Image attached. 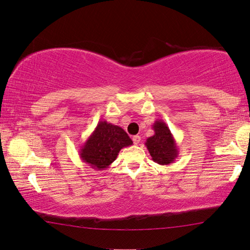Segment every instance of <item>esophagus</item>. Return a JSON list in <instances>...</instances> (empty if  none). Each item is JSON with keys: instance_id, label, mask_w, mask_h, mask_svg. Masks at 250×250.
<instances>
[{"instance_id": "34e87169", "label": "esophagus", "mask_w": 250, "mask_h": 250, "mask_svg": "<svg viewBox=\"0 0 250 250\" xmlns=\"http://www.w3.org/2000/svg\"><path fill=\"white\" fill-rule=\"evenodd\" d=\"M132 141H133V144L135 145H138L140 143V136H133L132 137Z\"/></svg>"}]
</instances>
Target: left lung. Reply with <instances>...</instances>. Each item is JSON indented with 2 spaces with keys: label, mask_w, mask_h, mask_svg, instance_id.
Segmentation results:
<instances>
[{
  "label": "left lung",
  "mask_w": 250,
  "mask_h": 250,
  "mask_svg": "<svg viewBox=\"0 0 250 250\" xmlns=\"http://www.w3.org/2000/svg\"><path fill=\"white\" fill-rule=\"evenodd\" d=\"M152 129L154 136L147 138L145 143L152 161L159 165L173 164L178 156V148L169 128L163 120H156Z\"/></svg>",
  "instance_id": "8db88e82"
}]
</instances>
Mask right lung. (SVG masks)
<instances>
[{"label":"right lung","mask_w":250,"mask_h":250,"mask_svg":"<svg viewBox=\"0 0 250 250\" xmlns=\"http://www.w3.org/2000/svg\"><path fill=\"white\" fill-rule=\"evenodd\" d=\"M133 143L121 126L100 121L80 149V157L96 170L105 169L117 159L122 148Z\"/></svg>","instance_id":"1"}]
</instances>
